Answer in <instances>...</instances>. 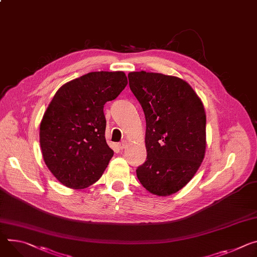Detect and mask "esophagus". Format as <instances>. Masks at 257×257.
I'll return each mask as SVG.
<instances>
[{"label": "esophagus", "instance_id": "esophagus-1", "mask_svg": "<svg viewBox=\"0 0 257 257\" xmlns=\"http://www.w3.org/2000/svg\"><path fill=\"white\" fill-rule=\"evenodd\" d=\"M126 147H127V142H122L121 144H119V148H120L121 150L126 149Z\"/></svg>", "mask_w": 257, "mask_h": 257}]
</instances>
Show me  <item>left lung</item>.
Segmentation results:
<instances>
[{"label": "left lung", "mask_w": 257, "mask_h": 257, "mask_svg": "<svg viewBox=\"0 0 257 257\" xmlns=\"http://www.w3.org/2000/svg\"><path fill=\"white\" fill-rule=\"evenodd\" d=\"M130 89L147 122V161L136 170L151 194L180 191L200 168L206 152V112L201 98L184 80L145 71L128 74Z\"/></svg>", "instance_id": "1"}]
</instances>
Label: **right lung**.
<instances>
[{
  "label": "right lung",
  "instance_id": "obj_1",
  "mask_svg": "<svg viewBox=\"0 0 257 257\" xmlns=\"http://www.w3.org/2000/svg\"><path fill=\"white\" fill-rule=\"evenodd\" d=\"M124 72H92L62 85L44 112L40 145L46 166L69 189L96 182L113 151L105 141V102L127 86Z\"/></svg>",
  "mask_w": 257,
  "mask_h": 257
}]
</instances>
